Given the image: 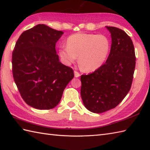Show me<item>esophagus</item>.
Segmentation results:
<instances>
[{"mask_svg":"<svg viewBox=\"0 0 150 150\" xmlns=\"http://www.w3.org/2000/svg\"><path fill=\"white\" fill-rule=\"evenodd\" d=\"M74 75H75V76L76 78V77H79L80 75H80L79 73L77 72L76 71H74Z\"/></svg>","mask_w":150,"mask_h":150,"instance_id":"obj_1","label":"esophagus"}]
</instances>
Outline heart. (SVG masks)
Segmentation results:
<instances>
[{"label":"heart","instance_id":"heart-1","mask_svg":"<svg viewBox=\"0 0 150 150\" xmlns=\"http://www.w3.org/2000/svg\"><path fill=\"white\" fill-rule=\"evenodd\" d=\"M109 40L102 34L76 33L69 36L67 46L61 47L59 55L67 65L78 63L86 71H93L102 67L109 53Z\"/></svg>","mask_w":150,"mask_h":150}]
</instances>
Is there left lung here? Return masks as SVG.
Wrapping results in <instances>:
<instances>
[{"label":"left lung","instance_id":"1","mask_svg":"<svg viewBox=\"0 0 150 150\" xmlns=\"http://www.w3.org/2000/svg\"><path fill=\"white\" fill-rule=\"evenodd\" d=\"M112 39L106 62L89 75H81L83 105L94 113L114 109L129 92L135 67L133 42L124 30L106 26Z\"/></svg>","mask_w":150,"mask_h":150}]
</instances>
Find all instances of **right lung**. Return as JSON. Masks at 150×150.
<instances>
[{
  "instance_id": "obj_1",
  "label": "right lung",
  "mask_w": 150,
  "mask_h": 150,
  "mask_svg": "<svg viewBox=\"0 0 150 150\" xmlns=\"http://www.w3.org/2000/svg\"><path fill=\"white\" fill-rule=\"evenodd\" d=\"M63 33L39 24L24 31L16 43L12 55L14 81L25 102L34 109L56 107L74 77L73 69L59 61L55 50Z\"/></svg>"
}]
</instances>
